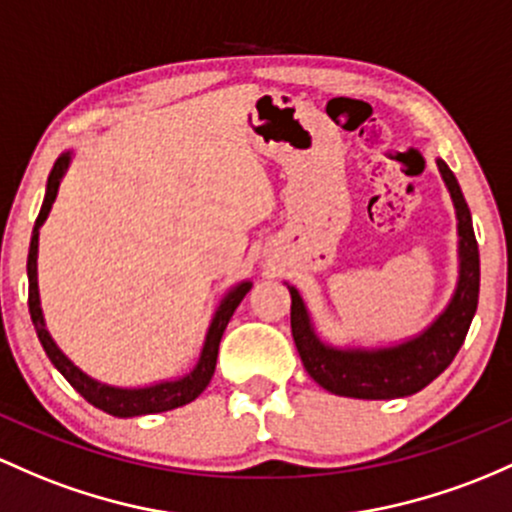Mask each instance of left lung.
Masks as SVG:
<instances>
[{
    "label": "left lung",
    "mask_w": 512,
    "mask_h": 512,
    "mask_svg": "<svg viewBox=\"0 0 512 512\" xmlns=\"http://www.w3.org/2000/svg\"><path fill=\"white\" fill-rule=\"evenodd\" d=\"M442 179L452 194L459 221V282L452 301L440 318L418 338L384 350H338L323 345L313 333L311 318L303 306L299 291L291 294V335L306 372L323 389L338 396L389 401L418 393L437 379L457 357L469 333L471 318L479 303V245H476L471 213L466 206L457 177L442 160H437Z\"/></svg>",
    "instance_id": "left-lung-1"
}]
</instances>
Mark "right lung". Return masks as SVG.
<instances>
[{"label": "right lung", "mask_w": 512, "mask_h": 512, "mask_svg": "<svg viewBox=\"0 0 512 512\" xmlns=\"http://www.w3.org/2000/svg\"><path fill=\"white\" fill-rule=\"evenodd\" d=\"M70 162V155H63L58 162H55L53 172L48 177V192L46 199H43L41 213L36 218V226H33V235H31V247H28V311H31V320L33 328H36L38 340H41L43 350L50 357V362L55 364L60 374L70 381V386L77 393H82L94 408L99 411L116 415V418H133V415H150V413H162V411H172V408L187 406L192 403L201 391L209 386L213 372H216V359H218V345H221L223 330H226L228 320L233 318L235 308L240 306V301L245 299L247 291L252 289L250 282H243L235 286L233 291L221 301L218 306L216 316L211 320L209 335H206L204 350H201L199 364L194 367V372H189L187 376L177 381H162V384L148 386V389H116V386H106L94 381L92 376H87L75 364L67 359L63 352L58 350L53 338L48 335L46 323H43V313H41V299H38V279H36V257H38V228L43 226V221L48 218L50 206H53L55 196H58V187L60 179H63V172Z\"/></svg>", "instance_id": "obj_1"}]
</instances>
